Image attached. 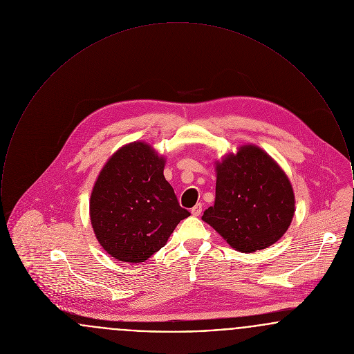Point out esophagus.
<instances>
[{
    "label": "esophagus",
    "instance_id": "1",
    "mask_svg": "<svg viewBox=\"0 0 354 354\" xmlns=\"http://www.w3.org/2000/svg\"><path fill=\"white\" fill-rule=\"evenodd\" d=\"M202 203H198L195 207H192V209H191V214H192L194 216H199V215L202 214Z\"/></svg>",
    "mask_w": 354,
    "mask_h": 354
}]
</instances>
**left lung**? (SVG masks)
Returning <instances> with one entry per match:
<instances>
[{
  "label": "left lung",
  "instance_id": "obj_1",
  "mask_svg": "<svg viewBox=\"0 0 354 354\" xmlns=\"http://www.w3.org/2000/svg\"><path fill=\"white\" fill-rule=\"evenodd\" d=\"M215 195L202 219L239 252L268 248L286 234L295 215L286 172L254 145L216 162Z\"/></svg>",
  "mask_w": 354,
  "mask_h": 354
}]
</instances>
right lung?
Here are the masks:
<instances>
[{
	"instance_id": "obj_1",
	"label": "right lung",
	"mask_w": 354,
	"mask_h": 354,
	"mask_svg": "<svg viewBox=\"0 0 354 354\" xmlns=\"http://www.w3.org/2000/svg\"><path fill=\"white\" fill-rule=\"evenodd\" d=\"M165 165L150 145L133 142L113 153L95 180L91 225L102 248L119 261H146L191 215L166 180Z\"/></svg>"
}]
</instances>
